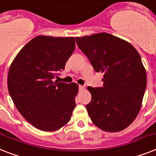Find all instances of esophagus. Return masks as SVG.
Wrapping results in <instances>:
<instances>
[{
    "mask_svg": "<svg viewBox=\"0 0 156 156\" xmlns=\"http://www.w3.org/2000/svg\"><path fill=\"white\" fill-rule=\"evenodd\" d=\"M78 88H79V89H80V90H83V89H85V86H81V85H79V86H78Z\"/></svg>",
    "mask_w": 156,
    "mask_h": 156,
    "instance_id": "1",
    "label": "esophagus"
}]
</instances>
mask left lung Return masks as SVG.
Wrapping results in <instances>:
<instances>
[{"label":"left lung","instance_id":"1","mask_svg":"<svg viewBox=\"0 0 156 156\" xmlns=\"http://www.w3.org/2000/svg\"><path fill=\"white\" fill-rule=\"evenodd\" d=\"M75 39L95 71L104 74L102 87L87 88L92 95L86 105L89 117L102 130H123L140 112L147 86L140 54L128 41L108 33Z\"/></svg>","mask_w":156,"mask_h":156}]
</instances>
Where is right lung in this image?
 <instances>
[{
	"instance_id": "add662e5",
	"label": "right lung",
	"mask_w": 156,
	"mask_h": 156,
	"mask_svg": "<svg viewBox=\"0 0 156 156\" xmlns=\"http://www.w3.org/2000/svg\"><path fill=\"white\" fill-rule=\"evenodd\" d=\"M75 48L74 37L37 36L9 68L8 89L24 119L40 130H57L70 121L78 86L54 82Z\"/></svg>"
}]
</instances>
